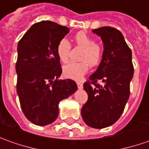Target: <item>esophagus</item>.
I'll return each instance as SVG.
<instances>
[{"label":"esophagus","mask_w":149,"mask_h":149,"mask_svg":"<svg viewBox=\"0 0 149 149\" xmlns=\"http://www.w3.org/2000/svg\"><path fill=\"white\" fill-rule=\"evenodd\" d=\"M77 87L79 89H81L83 88V84L81 83V82H77Z\"/></svg>","instance_id":"1"}]
</instances>
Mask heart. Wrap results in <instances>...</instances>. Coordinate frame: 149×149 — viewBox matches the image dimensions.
Here are the masks:
<instances>
[{
  "label": "heart",
  "mask_w": 149,
  "mask_h": 149,
  "mask_svg": "<svg viewBox=\"0 0 149 149\" xmlns=\"http://www.w3.org/2000/svg\"><path fill=\"white\" fill-rule=\"evenodd\" d=\"M74 40L77 45L84 49L80 60L81 62H70L63 68V73L66 77L79 80L88 70V64L95 65L100 62L102 57V47L95 43L93 37L84 32L75 34ZM70 45L66 39H61L56 45V52L60 61L66 63L68 60Z\"/></svg>",
  "instance_id": "heart-1"
}]
</instances>
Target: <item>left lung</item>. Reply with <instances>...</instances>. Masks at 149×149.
Listing matches in <instances>:
<instances>
[{
  "label": "left lung",
  "mask_w": 149,
  "mask_h": 149,
  "mask_svg": "<svg viewBox=\"0 0 149 149\" xmlns=\"http://www.w3.org/2000/svg\"><path fill=\"white\" fill-rule=\"evenodd\" d=\"M92 32L101 38L104 51L97 69L84 84L88 100L81 109V116L88 126L104 128L116 123L123 113L134 69L131 49L120 31L104 26ZM98 80L103 84L97 85Z\"/></svg>",
  "instance_id": "1"
}]
</instances>
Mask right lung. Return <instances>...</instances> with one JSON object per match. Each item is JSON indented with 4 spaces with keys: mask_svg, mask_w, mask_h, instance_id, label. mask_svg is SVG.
Returning <instances> with one entry per match:
<instances>
[{
    "mask_svg": "<svg viewBox=\"0 0 149 149\" xmlns=\"http://www.w3.org/2000/svg\"><path fill=\"white\" fill-rule=\"evenodd\" d=\"M69 29L55 22L42 21L33 24L17 45V92L21 109L26 118L38 126L56 120L59 103L77 90L70 79L61 75L56 49Z\"/></svg>",
    "mask_w": 149,
    "mask_h": 149,
    "instance_id": "1",
    "label": "right lung"
}]
</instances>
